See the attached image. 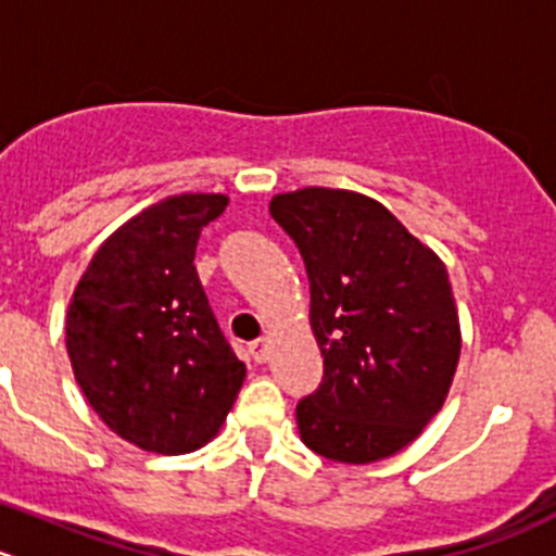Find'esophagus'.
I'll return each instance as SVG.
<instances>
[{
    "label": "esophagus",
    "mask_w": 556,
    "mask_h": 556,
    "mask_svg": "<svg viewBox=\"0 0 556 556\" xmlns=\"http://www.w3.org/2000/svg\"><path fill=\"white\" fill-rule=\"evenodd\" d=\"M249 354H252V359L254 362H268V354H271V342L266 340V337H263V340H254L252 345H249Z\"/></svg>",
    "instance_id": "1"
}]
</instances>
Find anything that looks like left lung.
Listing matches in <instances>:
<instances>
[{
    "instance_id": "1",
    "label": "left lung",
    "mask_w": 556,
    "mask_h": 556,
    "mask_svg": "<svg viewBox=\"0 0 556 556\" xmlns=\"http://www.w3.org/2000/svg\"><path fill=\"white\" fill-rule=\"evenodd\" d=\"M268 211L304 257L324 356V381L295 406L302 442L356 466L401 453L442 412L460 359L447 266L359 191L307 186Z\"/></svg>"
}]
</instances>
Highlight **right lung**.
Masks as SVG:
<instances>
[{
  "instance_id": "right-lung-1",
  "label": "right lung",
  "mask_w": 556,
  "mask_h": 556,
  "mask_svg": "<svg viewBox=\"0 0 556 556\" xmlns=\"http://www.w3.org/2000/svg\"><path fill=\"white\" fill-rule=\"evenodd\" d=\"M227 202L186 191L139 211L98 247L67 304L76 383L101 422L144 453L205 447L247 378L194 268L197 238Z\"/></svg>"
}]
</instances>
